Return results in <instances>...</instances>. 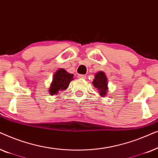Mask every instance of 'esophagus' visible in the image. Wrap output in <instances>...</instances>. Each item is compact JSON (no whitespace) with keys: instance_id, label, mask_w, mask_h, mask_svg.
<instances>
[{"instance_id":"1","label":"esophagus","mask_w":158,"mask_h":158,"mask_svg":"<svg viewBox=\"0 0 158 158\" xmlns=\"http://www.w3.org/2000/svg\"><path fill=\"white\" fill-rule=\"evenodd\" d=\"M78 77H79V78H81V79H85L86 76H85V75H79Z\"/></svg>"}]
</instances>
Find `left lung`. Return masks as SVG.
Masks as SVG:
<instances>
[{
	"instance_id": "1",
	"label": "left lung",
	"mask_w": 158,
	"mask_h": 158,
	"mask_svg": "<svg viewBox=\"0 0 158 158\" xmlns=\"http://www.w3.org/2000/svg\"><path fill=\"white\" fill-rule=\"evenodd\" d=\"M92 83L95 88L98 90V92L101 97L106 96L109 88H108V80L104 72L100 71L96 73Z\"/></svg>"
}]
</instances>
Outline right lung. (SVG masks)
Masks as SVG:
<instances>
[{
    "label": "right lung",
    "mask_w": 158,
    "mask_h": 158,
    "mask_svg": "<svg viewBox=\"0 0 158 158\" xmlns=\"http://www.w3.org/2000/svg\"><path fill=\"white\" fill-rule=\"evenodd\" d=\"M73 79V74L68 73L64 69L59 68L53 75L52 81L49 88V94L54 96L58 94L59 91L66 90Z\"/></svg>",
    "instance_id": "add662e5"
}]
</instances>
